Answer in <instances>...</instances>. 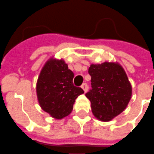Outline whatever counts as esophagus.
<instances>
[{"instance_id":"34e87169","label":"esophagus","mask_w":154,"mask_h":154,"mask_svg":"<svg viewBox=\"0 0 154 154\" xmlns=\"http://www.w3.org/2000/svg\"><path fill=\"white\" fill-rule=\"evenodd\" d=\"M81 87L83 88V90L84 91L85 93H86V92L87 91V90H88V86H87V83H83V84L81 86Z\"/></svg>"}]
</instances>
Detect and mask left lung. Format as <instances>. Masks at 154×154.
<instances>
[{
    "mask_svg": "<svg viewBox=\"0 0 154 154\" xmlns=\"http://www.w3.org/2000/svg\"><path fill=\"white\" fill-rule=\"evenodd\" d=\"M91 76V89L86 93L95 118L110 121L127 106L132 87L121 65L105 62L91 64L88 69Z\"/></svg>",
    "mask_w": 154,
    "mask_h": 154,
    "instance_id": "obj_1",
    "label": "left lung"
}]
</instances>
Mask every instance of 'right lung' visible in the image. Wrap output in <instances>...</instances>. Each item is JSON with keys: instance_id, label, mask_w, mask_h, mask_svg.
<instances>
[{"instance_id": "right-lung-1", "label": "right lung", "mask_w": 154, "mask_h": 154, "mask_svg": "<svg viewBox=\"0 0 154 154\" xmlns=\"http://www.w3.org/2000/svg\"><path fill=\"white\" fill-rule=\"evenodd\" d=\"M74 73L63 60L50 59L40 71L36 94L43 110L56 119L71 114L77 97L83 94L73 84Z\"/></svg>"}]
</instances>
